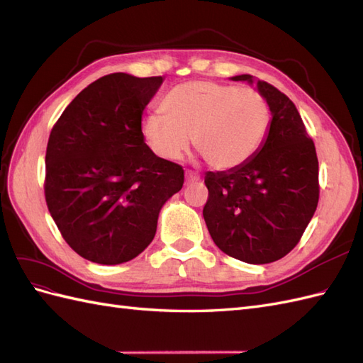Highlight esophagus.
<instances>
[{
    "instance_id": "obj_1",
    "label": "esophagus",
    "mask_w": 363,
    "mask_h": 363,
    "mask_svg": "<svg viewBox=\"0 0 363 363\" xmlns=\"http://www.w3.org/2000/svg\"><path fill=\"white\" fill-rule=\"evenodd\" d=\"M184 180H186V184H192V183L200 182V175H196V174L192 172V171H186Z\"/></svg>"
}]
</instances>
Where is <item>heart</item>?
Listing matches in <instances>:
<instances>
[{
    "mask_svg": "<svg viewBox=\"0 0 363 363\" xmlns=\"http://www.w3.org/2000/svg\"><path fill=\"white\" fill-rule=\"evenodd\" d=\"M163 113L140 124L148 148L164 160H177L194 147L213 169L232 171L252 159L269 127V104L259 91L196 80L172 87Z\"/></svg>",
    "mask_w": 363,
    "mask_h": 363,
    "instance_id": "obj_1",
    "label": "heart"
}]
</instances>
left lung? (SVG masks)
<instances>
[{
    "label": "left lung",
    "mask_w": 363,
    "mask_h": 363,
    "mask_svg": "<svg viewBox=\"0 0 363 363\" xmlns=\"http://www.w3.org/2000/svg\"><path fill=\"white\" fill-rule=\"evenodd\" d=\"M233 82L256 84L271 121L259 151L240 168L208 171L203 216L216 247L252 265L286 256L298 244L320 199L318 159L295 104L276 87L242 74Z\"/></svg>",
    "instance_id": "left-lung-1"
}]
</instances>
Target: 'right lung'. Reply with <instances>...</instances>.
I'll return each instance as SVG.
<instances>
[{
  "label": "right lung",
  "mask_w": 363,
  "mask_h": 363,
  "mask_svg": "<svg viewBox=\"0 0 363 363\" xmlns=\"http://www.w3.org/2000/svg\"><path fill=\"white\" fill-rule=\"evenodd\" d=\"M163 77L108 74L77 95L52 127L45 199L63 239L82 257L119 265L139 256L157 230L183 168L152 152L142 113Z\"/></svg>",
  "instance_id": "add662e5"
}]
</instances>
